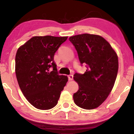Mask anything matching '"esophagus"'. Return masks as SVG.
<instances>
[{"mask_svg":"<svg viewBox=\"0 0 134 134\" xmlns=\"http://www.w3.org/2000/svg\"><path fill=\"white\" fill-rule=\"evenodd\" d=\"M68 78L69 81H72V79H73V76L72 75H69V76H68Z\"/></svg>","mask_w":134,"mask_h":134,"instance_id":"esophagus-1","label":"esophagus"}]
</instances>
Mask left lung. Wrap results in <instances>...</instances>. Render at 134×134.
<instances>
[{
    "instance_id": "8db88e82",
    "label": "left lung",
    "mask_w": 134,
    "mask_h": 134,
    "mask_svg": "<svg viewBox=\"0 0 134 134\" xmlns=\"http://www.w3.org/2000/svg\"><path fill=\"white\" fill-rule=\"evenodd\" d=\"M77 52L81 64L87 65L84 74L76 73L74 79L79 90L74 94L76 104L86 110L100 106L114 86L118 70L116 53L99 35L82 34L69 38Z\"/></svg>"
}]
</instances>
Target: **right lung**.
Here are the masks:
<instances>
[{"label": "right lung", "mask_w": 134, "mask_h": 134, "mask_svg": "<svg viewBox=\"0 0 134 134\" xmlns=\"http://www.w3.org/2000/svg\"><path fill=\"white\" fill-rule=\"evenodd\" d=\"M67 38L34 36L17 51V80L24 96L36 108L47 110L55 107L68 81L67 76L58 74L53 60L55 53Z\"/></svg>", "instance_id": "1"}]
</instances>
